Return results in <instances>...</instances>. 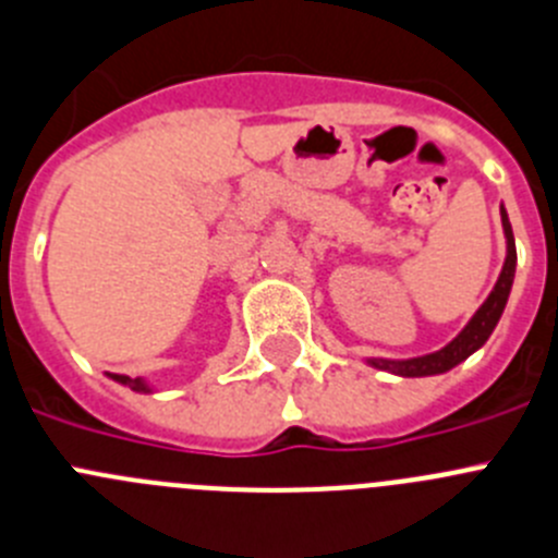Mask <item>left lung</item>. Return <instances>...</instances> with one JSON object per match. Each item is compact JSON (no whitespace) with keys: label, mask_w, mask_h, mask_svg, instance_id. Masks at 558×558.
Masks as SVG:
<instances>
[{"label":"left lung","mask_w":558,"mask_h":558,"mask_svg":"<svg viewBox=\"0 0 558 558\" xmlns=\"http://www.w3.org/2000/svg\"><path fill=\"white\" fill-rule=\"evenodd\" d=\"M501 222H504V233H507V262H504L501 275H498L496 289L490 291V296L484 300L482 308L473 314V319L468 322L465 330L444 347L440 352H432V355L424 357H410V361H383V357H372L374 368H383V372H393L399 377H429V374H444L449 368H454L457 363L465 361L468 355L482 347L490 332L496 330L498 319L504 314V305L509 300V291H512V280H514V264H518V253H514V236H512V226H509L507 211H501Z\"/></svg>","instance_id":"1"}]
</instances>
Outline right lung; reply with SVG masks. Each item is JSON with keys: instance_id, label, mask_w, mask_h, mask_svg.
Listing matches in <instances>:
<instances>
[{"instance_id": "1", "label": "right lung", "mask_w": 558, "mask_h": 558, "mask_svg": "<svg viewBox=\"0 0 558 558\" xmlns=\"http://www.w3.org/2000/svg\"><path fill=\"white\" fill-rule=\"evenodd\" d=\"M109 377L118 379V383H123V385H129L132 390H148V385H145L143 379H132V377H126V374H109Z\"/></svg>"}]
</instances>
